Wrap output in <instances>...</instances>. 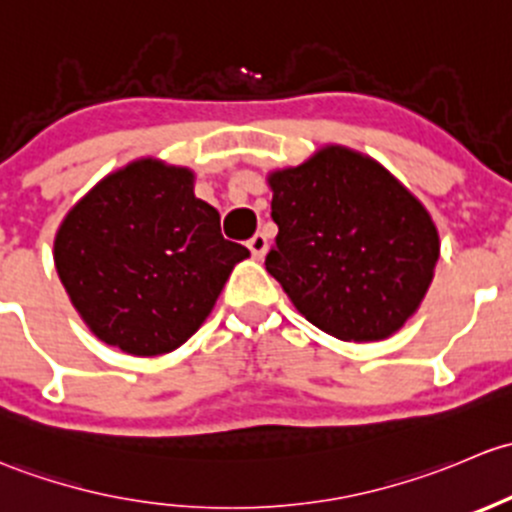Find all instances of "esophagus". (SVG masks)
<instances>
[{
    "instance_id": "obj_1",
    "label": "esophagus",
    "mask_w": 512,
    "mask_h": 512,
    "mask_svg": "<svg viewBox=\"0 0 512 512\" xmlns=\"http://www.w3.org/2000/svg\"><path fill=\"white\" fill-rule=\"evenodd\" d=\"M249 251H251V254H254V258L266 256V251H268L266 234H254V236H251V239H249Z\"/></svg>"
}]
</instances>
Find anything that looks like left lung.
<instances>
[{
    "label": "left lung",
    "instance_id": "1",
    "mask_svg": "<svg viewBox=\"0 0 512 512\" xmlns=\"http://www.w3.org/2000/svg\"><path fill=\"white\" fill-rule=\"evenodd\" d=\"M276 246L266 271L305 320L345 342L387 340L419 310L441 241L387 167L345 145L268 172Z\"/></svg>",
    "mask_w": 512,
    "mask_h": 512
}]
</instances>
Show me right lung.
I'll list each match as a JSON object with an SVG mask.
<instances>
[{"instance_id":"add662e5","label":"right lung","mask_w":512,"mask_h":512,"mask_svg":"<svg viewBox=\"0 0 512 512\" xmlns=\"http://www.w3.org/2000/svg\"><path fill=\"white\" fill-rule=\"evenodd\" d=\"M249 249L221 236L194 172L128 162L78 199L54 239L59 278L98 340L135 357L177 350L212 313Z\"/></svg>"}]
</instances>
